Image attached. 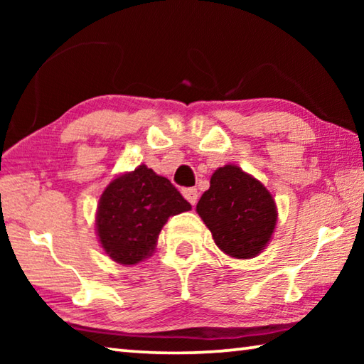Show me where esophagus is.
Returning a JSON list of instances; mask_svg holds the SVG:
<instances>
[{"mask_svg":"<svg viewBox=\"0 0 364 364\" xmlns=\"http://www.w3.org/2000/svg\"><path fill=\"white\" fill-rule=\"evenodd\" d=\"M183 196H184V199H186L191 205H196L197 199H199V193H197L196 188L184 189V191H183Z\"/></svg>","mask_w":364,"mask_h":364,"instance_id":"1","label":"esophagus"}]
</instances>
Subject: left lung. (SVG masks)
Returning a JSON list of instances; mask_svg holds the SVG:
<instances>
[{
    "label": "left lung",
    "instance_id": "8db88e82",
    "mask_svg": "<svg viewBox=\"0 0 364 364\" xmlns=\"http://www.w3.org/2000/svg\"><path fill=\"white\" fill-rule=\"evenodd\" d=\"M215 244L234 258H254L273 236L278 208L269 191L237 165L215 170L196 207Z\"/></svg>",
    "mask_w": 364,
    "mask_h": 364
}]
</instances>
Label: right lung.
Segmentation results:
<instances>
[{"mask_svg":"<svg viewBox=\"0 0 364 364\" xmlns=\"http://www.w3.org/2000/svg\"><path fill=\"white\" fill-rule=\"evenodd\" d=\"M188 210L191 204L180 191L141 164L104 189L96 212V232L107 257L120 264H136L154 254L168 218Z\"/></svg>","mask_w":364,"mask_h":364,"instance_id":"1","label":"right lung"}]
</instances>
